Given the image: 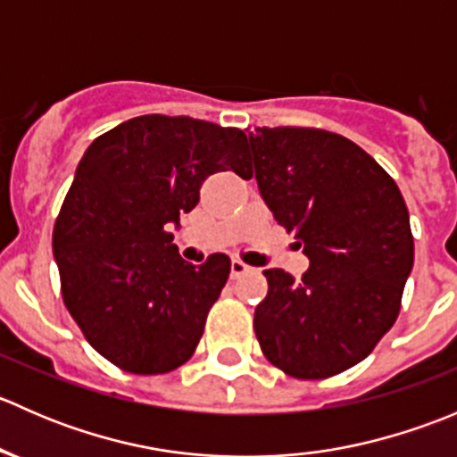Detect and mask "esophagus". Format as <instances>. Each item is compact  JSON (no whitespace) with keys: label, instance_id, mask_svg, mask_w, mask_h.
<instances>
[{"label":"esophagus","instance_id":"34e87169","mask_svg":"<svg viewBox=\"0 0 457 457\" xmlns=\"http://www.w3.org/2000/svg\"><path fill=\"white\" fill-rule=\"evenodd\" d=\"M252 267L245 265L243 261H238V258H232V262H229V274H232V278H238V276L243 274H250Z\"/></svg>","mask_w":457,"mask_h":457}]
</instances>
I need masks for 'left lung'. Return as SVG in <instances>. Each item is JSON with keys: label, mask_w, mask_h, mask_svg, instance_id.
Masks as SVG:
<instances>
[{"label": "left lung", "mask_w": 457, "mask_h": 457, "mask_svg": "<svg viewBox=\"0 0 457 457\" xmlns=\"http://www.w3.org/2000/svg\"><path fill=\"white\" fill-rule=\"evenodd\" d=\"M256 177L274 219L310 270H267L254 331L267 361L320 380L365 361L394 327L413 265L409 212L394 179L356 143L318 128L250 132Z\"/></svg>", "instance_id": "obj_1"}]
</instances>
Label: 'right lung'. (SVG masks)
I'll use <instances>...</instances> for the list:
<instances>
[{
    "label": "right lung",
    "instance_id": "1",
    "mask_svg": "<svg viewBox=\"0 0 457 457\" xmlns=\"http://www.w3.org/2000/svg\"><path fill=\"white\" fill-rule=\"evenodd\" d=\"M250 168L238 128L143 114L96 137L53 232L63 305L119 370L156 376L195 353L229 258L195 267L168 232L199 203L210 174Z\"/></svg>",
    "mask_w": 457,
    "mask_h": 457
}]
</instances>
